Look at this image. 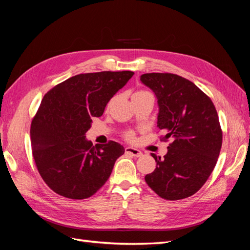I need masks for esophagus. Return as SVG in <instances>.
<instances>
[{"instance_id":"esophagus-1","label":"esophagus","mask_w":250,"mask_h":250,"mask_svg":"<svg viewBox=\"0 0 250 250\" xmlns=\"http://www.w3.org/2000/svg\"><path fill=\"white\" fill-rule=\"evenodd\" d=\"M125 153L130 154V155H132V156H134V157H140V156H142V154H143L139 149H135V148H132V147H127V148H125Z\"/></svg>"}]
</instances>
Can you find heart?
Segmentation results:
<instances>
[{
    "label": "heart",
    "mask_w": 250,
    "mask_h": 250,
    "mask_svg": "<svg viewBox=\"0 0 250 250\" xmlns=\"http://www.w3.org/2000/svg\"><path fill=\"white\" fill-rule=\"evenodd\" d=\"M146 94H150V93H148L147 90H144V89H139V90H137V92H135L134 94H133V96H142V95H146ZM132 96V97H133ZM125 138L127 139V140H129V141H132L133 139H134V133L132 132V131H127V132H125Z\"/></svg>",
    "instance_id": "1"
}]
</instances>
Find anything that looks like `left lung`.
<instances>
[{
  "mask_svg": "<svg viewBox=\"0 0 250 250\" xmlns=\"http://www.w3.org/2000/svg\"><path fill=\"white\" fill-rule=\"evenodd\" d=\"M141 81L156 95L161 141L172 142L163 158L151 153L155 170L147 185L166 200L194 195L213 172L222 146V129L210 98L184 77L171 73H147Z\"/></svg>",
  "mask_w": 250,
  "mask_h": 250,
  "instance_id": "left-lung-1",
  "label": "left lung"
}]
</instances>
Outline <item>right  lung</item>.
<instances>
[{"instance_id":"1","label":"right lung","mask_w":250,"mask_h":250,"mask_svg":"<svg viewBox=\"0 0 250 250\" xmlns=\"http://www.w3.org/2000/svg\"><path fill=\"white\" fill-rule=\"evenodd\" d=\"M131 71L79 74L43 96L30 128L32 154L52 191L70 199L96 194L125 149L115 141L97 145L85 139L94 117L133 76Z\"/></svg>"}]
</instances>
